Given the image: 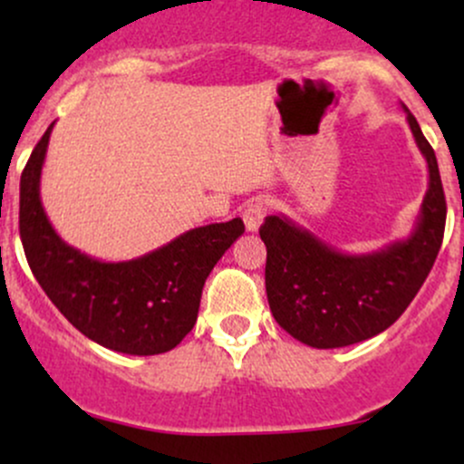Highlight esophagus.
<instances>
[{"instance_id": "obj_1", "label": "esophagus", "mask_w": 464, "mask_h": 464, "mask_svg": "<svg viewBox=\"0 0 464 464\" xmlns=\"http://www.w3.org/2000/svg\"><path fill=\"white\" fill-rule=\"evenodd\" d=\"M266 211H268V202H266L264 198L250 200L248 205L244 207L242 218H244V225H246V231L253 233V231H257L259 227H262Z\"/></svg>"}]
</instances>
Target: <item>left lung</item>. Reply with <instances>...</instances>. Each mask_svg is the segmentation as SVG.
<instances>
[{"label": "left lung", "instance_id": "8db88e82", "mask_svg": "<svg viewBox=\"0 0 464 464\" xmlns=\"http://www.w3.org/2000/svg\"><path fill=\"white\" fill-rule=\"evenodd\" d=\"M406 113L430 172L417 225L406 239L369 255H347L285 216H268L259 227L268 250L270 312L303 344L338 349L382 334L406 312L432 270L445 233V191L432 146Z\"/></svg>", "mask_w": 464, "mask_h": 464}]
</instances>
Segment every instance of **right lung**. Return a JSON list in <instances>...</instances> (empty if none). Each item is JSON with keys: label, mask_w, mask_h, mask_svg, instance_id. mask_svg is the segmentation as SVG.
Here are the masks:
<instances>
[{"label": "right lung", "mask_w": 464, "mask_h": 464, "mask_svg": "<svg viewBox=\"0 0 464 464\" xmlns=\"http://www.w3.org/2000/svg\"><path fill=\"white\" fill-rule=\"evenodd\" d=\"M54 124L32 150L19 185V236L32 275L80 334L129 355L174 349L196 324L202 285L244 233L233 218L191 228L129 262H100L63 242L41 205V169Z\"/></svg>", "instance_id": "right-lung-1"}]
</instances>
